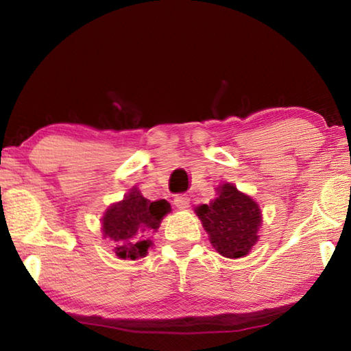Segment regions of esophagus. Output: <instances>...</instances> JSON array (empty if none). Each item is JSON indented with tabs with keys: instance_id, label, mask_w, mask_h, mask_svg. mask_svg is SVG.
<instances>
[{
	"instance_id": "esophagus-1",
	"label": "esophagus",
	"mask_w": 351,
	"mask_h": 351,
	"mask_svg": "<svg viewBox=\"0 0 351 351\" xmlns=\"http://www.w3.org/2000/svg\"><path fill=\"white\" fill-rule=\"evenodd\" d=\"M173 203H175L176 208L186 209V208H189V203H191V198H189V195H186V193H180V195L175 197Z\"/></svg>"
}]
</instances>
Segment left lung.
<instances>
[{"mask_svg": "<svg viewBox=\"0 0 351 351\" xmlns=\"http://www.w3.org/2000/svg\"><path fill=\"white\" fill-rule=\"evenodd\" d=\"M197 215L213 247L225 258H242L258 242L263 221L259 206L234 186H220L219 197L213 203L198 206Z\"/></svg>", "mask_w": 351, "mask_h": 351, "instance_id": "obj_1", "label": "left lung"}]
</instances>
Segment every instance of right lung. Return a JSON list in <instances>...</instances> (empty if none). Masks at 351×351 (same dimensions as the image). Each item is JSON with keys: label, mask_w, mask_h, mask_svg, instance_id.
Instances as JSON below:
<instances>
[{"label": "right lung", "mask_w": 351, "mask_h": 351, "mask_svg": "<svg viewBox=\"0 0 351 351\" xmlns=\"http://www.w3.org/2000/svg\"><path fill=\"white\" fill-rule=\"evenodd\" d=\"M170 210L165 199L149 202L137 189L128 193L123 202L115 203L103 217L104 237L114 243V252L121 259H137L145 256L152 241L148 234L156 231L162 217Z\"/></svg>", "instance_id": "add662e5"}]
</instances>
